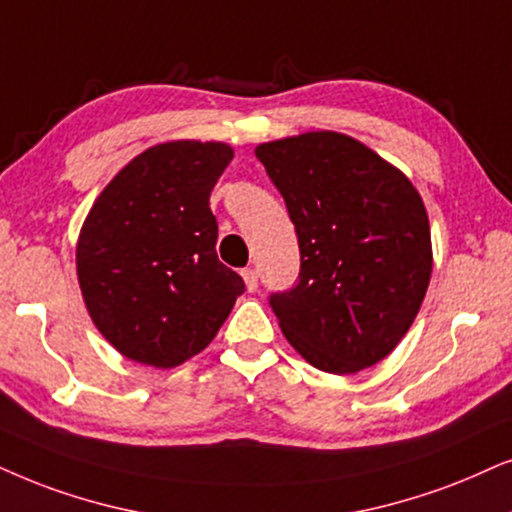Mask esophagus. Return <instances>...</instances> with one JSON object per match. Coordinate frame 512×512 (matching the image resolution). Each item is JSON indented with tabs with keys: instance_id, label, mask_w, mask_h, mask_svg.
Here are the masks:
<instances>
[{
	"instance_id": "34e87169",
	"label": "esophagus",
	"mask_w": 512,
	"mask_h": 512,
	"mask_svg": "<svg viewBox=\"0 0 512 512\" xmlns=\"http://www.w3.org/2000/svg\"><path fill=\"white\" fill-rule=\"evenodd\" d=\"M241 276H243V281H245V288H248L250 293H255L257 286H260V281H257V271L255 269H243Z\"/></svg>"
}]
</instances>
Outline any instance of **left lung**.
<instances>
[{"instance_id": "1", "label": "left lung", "mask_w": 512, "mask_h": 512, "mask_svg": "<svg viewBox=\"0 0 512 512\" xmlns=\"http://www.w3.org/2000/svg\"><path fill=\"white\" fill-rule=\"evenodd\" d=\"M286 200L300 281L269 297L295 352L349 375L383 361L409 333L432 274L430 222L404 172L340 132L255 148Z\"/></svg>"}]
</instances>
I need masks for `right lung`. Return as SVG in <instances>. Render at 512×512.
<instances>
[{
	"mask_svg": "<svg viewBox=\"0 0 512 512\" xmlns=\"http://www.w3.org/2000/svg\"><path fill=\"white\" fill-rule=\"evenodd\" d=\"M234 148L165 141L132 158L94 200L75 248L94 326L122 357L174 368L215 340L245 290L217 257L210 193Z\"/></svg>",
	"mask_w": 512,
	"mask_h": 512,
	"instance_id": "right-lung-1",
	"label": "right lung"
}]
</instances>
